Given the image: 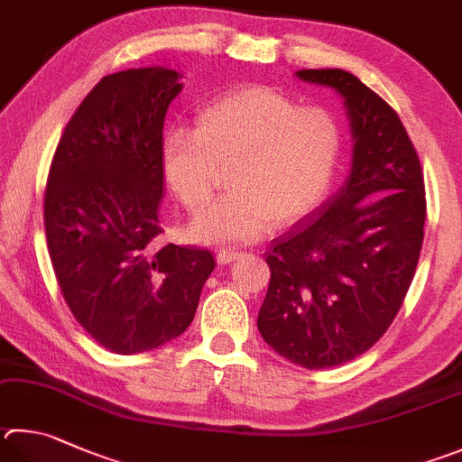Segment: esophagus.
<instances>
[{"label":"esophagus","mask_w":462,"mask_h":462,"mask_svg":"<svg viewBox=\"0 0 462 462\" xmlns=\"http://www.w3.org/2000/svg\"><path fill=\"white\" fill-rule=\"evenodd\" d=\"M216 258H217V263L220 264H230V263H234V260L236 258H240V253L238 250H230V248H220L216 253Z\"/></svg>","instance_id":"34e87169"}]
</instances>
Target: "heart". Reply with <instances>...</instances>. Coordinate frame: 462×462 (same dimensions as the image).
Here are the masks:
<instances>
[{
    "label": "heart",
    "instance_id": "b5f03b06",
    "mask_svg": "<svg viewBox=\"0 0 462 462\" xmlns=\"http://www.w3.org/2000/svg\"><path fill=\"white\" fill-rule=\"evenodd\" d=\"M339 115L268 87L238 88L208 105L196 133L163 139V173L180 202L199 212L222 171L232 189L199 214L191 236L209 245L256 240L268 226L311 214L329 191L343 153Z\"/></svg>",
    "mask_w": 462,
    "mask_h": 462
}]
</instances>
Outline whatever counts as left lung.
I'll return each mask as SVG.
<instances>
[{"mask_svg": "<svg viewBox=\"0 0 462 462\" xmlns=\"http://www.w3.org/2000/svg\"><path fill=\"white\" fill-rule=\"evenodd\" d=\"M346 98L356 151L339 194L273 240L258 331L307 370L362 356L388 331L414 279L426 217L420 159L398 113L354 74L299 70Z\"/></svg>", "mask_w": 462, "mask_h": 462, "instance_id": "1", "label": "left lung"}]
</instances>
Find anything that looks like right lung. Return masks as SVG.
Wrapping results in <instances>:
<instances>
[{"label": "right lung", "mask_w": 462, "mask_h": 462, "mask_svg": "<svg viewBox=\"0 0 462 462\" xmlns=\"http://www.w3.org/2000/svg\"><path fill=\"white\" fill-rule=\"evenodd\" d=\"M175 70L100 79L58 141L44 189L50 260L66 305L113 354L171 341L194 321L214 254L159 245L163 123Z\"/></svg>", "instance_id": "obj_1"}]
</instances>
